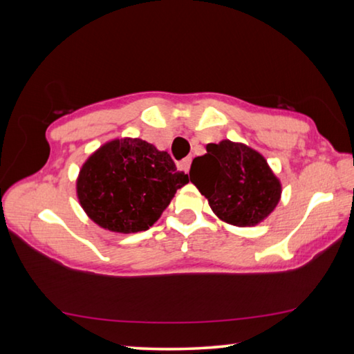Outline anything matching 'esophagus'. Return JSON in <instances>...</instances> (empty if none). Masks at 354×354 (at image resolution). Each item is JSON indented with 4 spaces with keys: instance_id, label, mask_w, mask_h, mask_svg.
<instances>
[{
    "instance_id": "esophagus-1",
    "label": "esophagus",
    "mask_w": 354,
    "mask_h": 354,
    "mask_svg": "<svg viewBox=\"0 0 354 354\" xmlns=\"http://www.w3.org/2000/svg\"><path fill=\"white\" fill-rule=\"evenodd\" d=\"M190 164H192V159H190V158H185V159L181 160V162H179V169H181V170L185 171V173H189Z\"/></svg>"
}]
</instances>
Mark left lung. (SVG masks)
Returning <instances> with one entry per match:
<instances>
[{
    "instance_id": "8db88e82",
    "label": "left lung",
    "mask_w": 354,
    "mask_h": 354,
    "mask_svg": "<svg viewBox=\"0 0 354 354\" xmlns=\"http://www.w3.org/2000/svg\"><path fill=\"white\" fill-rule=\"evenodd\" d=\"M206 151L194 159L189 175L214 214L234 226L266 220L281 198V183L266 158L231 140L207 143Z\"/></svg>"
}]
</instances>
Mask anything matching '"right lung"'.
I'll return each mask as SVG.
<instances>
[{
    "label": "right lung",
    "instance_id": "1",
    "mask_svg": "<svg viewBox=\"0 0 354 354\" xmlns=\"http://www.w3.org/2000/svg\"><path fill=\"white\" fill-rule=\"evenodd\" d=\"M187 183L189 176L176 170L169 153L124 137L88 156L76 179V194L98 226L129 234L153 226Z\"/></svg>",
    "mask_w": 354,
    "mask_h": 354
}]
</instances>
